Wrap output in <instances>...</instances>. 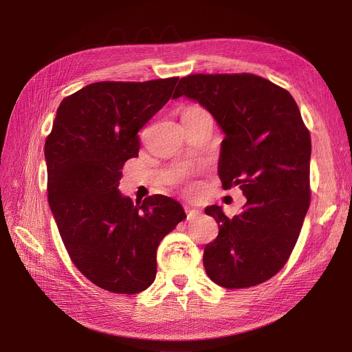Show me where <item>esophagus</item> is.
Wrapping results in <instances>:
<instances>
[{
	"label": "esophagus",
	"mask_w": 352,
	"mask_h": 352,
	"mask_svg": "<svg viewBox=\"0 0 352 352\" xmlns=\"http://www.w3.org/2000/svg\"><path fill=\"white\" fill-rule=\"evenodd\" d=\"M184 210H186L187 219H195L201 214V211L198 208H192L190 206H186V207H184Z\"/></svg>",
	"instance_id": "obj_1"
}]
</instances>
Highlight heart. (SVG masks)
Here are the masks:
<instances>
[{"label":"heart","instance_id":"heart-1","mask_svg":"<svg viewBox=\"0 0 352 352\" xmlns=\"http://www.w3.org/2000/svg\"><path fill=\"white\" fill-rule=\"evenodd\" d=\"M204 116H208V113L199 105H188V107L184 108L182 113H181L182 122H187V121H191V120H195V118H199V117H204Z\"/></svg>","mask_w":352,"mask_h":352}]
</instances>
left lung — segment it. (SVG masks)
<instances>
[{
    "mask_svg": "<svg viewBox=\"0 0 352 352\" xmlns=\"http://www.w3.org/2000/svg\"><path fill=\"white\" fill-rule=\"evenodd\" d=\"M182 96L226 133L218 174L226 190L239 186L247 197L232 218L206 210L219 227L202 256L207 275L224 288L261 284L287 264L309 207L308 128L289 92L254 74H192L173 98Z\"/></svg>",
    "mask_w": 352,
    "mask_h": 352,
    "instance_id": "8db88e82",
    "label": "left lung"
}]
</instances>
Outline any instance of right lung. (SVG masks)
Returning a JSON list of instances; mask_svg holds the SVG:
<instances>
[{
  "label": "right lung",
  "instance_id": "right-lung-1",
  "mask_svg": "<svg viewBox=\"0 0 352 352\" xmlns=\"http://www.w3.org/2000/svg\"><path fill=\"white\" fill-rule=\"evenodd\" d=\"M178 77L92 82L65 97L45 140L48 204L71 261L97 287L138 294L157 274V248L186 217L178 202L118 191L138 131L168 102Z\"/></svg>",
  "mask_w": 352,
  "mask_h": 352
}]
</instances>
